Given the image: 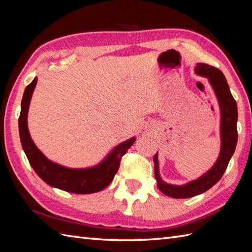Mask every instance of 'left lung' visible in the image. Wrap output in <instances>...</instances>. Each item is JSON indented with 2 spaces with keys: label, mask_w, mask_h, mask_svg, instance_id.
Masks as SVG:
<instances>
[{
  "label": "left lung",
  "mask_w": 252,
  "mask_h": 252,
  "mask_svg": "<svg viewBox=\"0 0 252 252\" xmlns=\"http://www.w3.org/2000/svg\"><path fill=\"white\" fill-rule=\"evenodd\" d=\"M196 72L200 76L207 77L210 81L213 90L218 96L219 104L221 108V136H222V148L218 161L213 168L202 175L200 179L186 184L184 186H174L164 183L159 175L158 168V155L154 156L155 162V176L158 182V189L164 195L172 198H189L217 184L222 175L225 172L235 152L237 144V104L229 91V87L224 74L220 69L207 63H197Z\"/></svg>",
  "instance_id": "obj_1"
}]
</instances>
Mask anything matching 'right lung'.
<instances>
[{"label": "right lung", "instance_id": "right-lung-1", "mask_svg": "<svg viewBox=\"0 0 252 252\" xmlns=\"http://www.w3.org/2000/svg\"><path fill=\"white\" fill-rule=\"evenodd\" d=\"M35 84L36 78L29 85H27L21 100V110L18 120L20 142L31 167L45 183L63 190L73 194H92L103 190L114 180L115 174L119 170L122 156L133 145L135 138L133 137L120 144L103 162L94 168L68 169L52 162L36 148L33 141L31 140L27 126L28 108Z\"/></svg>", "mask_w": 252, "mask_h": 252}]
</instances>
